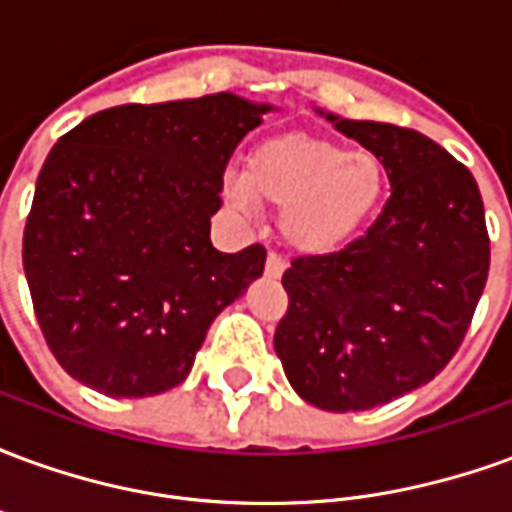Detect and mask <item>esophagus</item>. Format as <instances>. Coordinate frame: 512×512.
Returning <instances> with one entry per match:
<instances>
[{
    "mask_svg": "<svg viewBox=\"0 0 512 512\" xmlns=\"http://www.w3.org/2000/svg\"><path fill=\"white\" fill-rule=\"evenodd\" d=\"M285 268H288L285 257L277 255V252H268V257H266V274H268V277L279 279L282 274H285Z\"/></svg>",
    "mask_w": 512,
    "mask_h": 512,
    "instance_id": "34e87169",
    "label": "esophagus"
}]
</instances>
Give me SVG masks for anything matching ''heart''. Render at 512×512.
Instances as JSON below:
<instances>
[{
	"label": "heart",
	"instance_id": "heart-1",
	"mask_svg": "<svg viewBox=\"0 0 512 512\" xmlns=\"http://www.w3.org/2000/svg\"><path fill=\"white\" fill-rule=\"evenodd\" d=\"M224 200L252 213L260 200L282 208V233L304 252L351 241L381 202L384 169L370 153H345L329 139L279 134L257 142L246 172H227Z\"/></svg>",
	"mask_w": 512,
	"mask_h": 512
}]
</instances>
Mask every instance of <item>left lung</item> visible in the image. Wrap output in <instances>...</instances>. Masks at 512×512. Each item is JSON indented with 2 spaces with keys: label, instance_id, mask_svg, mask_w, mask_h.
Here are the masks:
<instances>
[{
  "label": "left lung",
  "instance_id": "1",
  "mask_svg": "<svg viewBox=\"0 0 512 512\" xmlns=\"http://www.w3.org/2000/svg\"><path fill=\"white\" fill-rule=\"evenodd\" d=\"M384 164L392 194L365 235L293 257L274 348L323 411H367L447 367L483 296L491 241L477 180L419 131L326 115Z\"/></svg>",
  "mask_w": 512,
  "mask_h": 512
}]
</instances>
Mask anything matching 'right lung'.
Listing matches in <instances>:
<instances>
[{
    "instance_id": "right-lung-1",
    "label": "right lung",
    "mask_w": 512,
    "mask_h": 512,
    "mask_svg": "<svg viewBox=\"0 0 512 512\" xmlns=\"http://www.w3.org/2000/svg\"><path fill=\"white\" fill-rule=\"evenodd\" d=\"M271 106L233 93L126 104L51 147L24 227L40 332L65 373L109 397L189 376L213 318L263 274L266 249L211 244L222 178Z\"/></svg>"
}]
</instances>
